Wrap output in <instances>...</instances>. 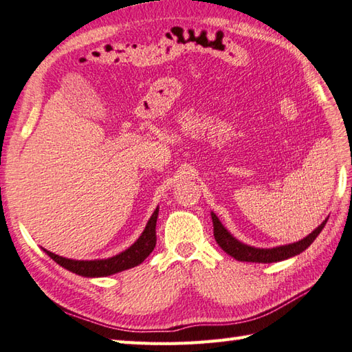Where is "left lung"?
<instances>
[{"label": "left lung", "mask_w": 352, "mask_h": 352, "mask_svg": "<svg viewBox=\"0 0 352 352\" xmlns=\"http://www.w3.org/2000/svg\"><path fill=\"white\" fill-rule=\"evenodd\" d=\"M210 217H212V223H214V236L217 244L220 245L226 253L230 254L232 257H235L236 261L241 262H257V263H272V262H280L289 259V257L296 256L302 253L311 242L316 239V236L319 233L322 232L324 226L327 224V218L325 221H322L321 226L307 235L304 239L294 242V244H287V245H280V247H274V248H256V247H250L247 244H242L241 241H238L236 238H233L230 235V232H228V229L224 228L221 224V221L218 220V217L210 212Z\"/></svg>", "instance_id": "left-lung-1"}]
</instances>
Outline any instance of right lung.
<instances>
[{"instance_id":"right-lung-1","label":"right lung","mask_w":352,"mask_h":352,"mask_svg":"<svg viewBox=\"0 0 352 352\" xmlns=\"http://www.w3.org/2000/svg\"><path fill=\"white\" fill-rule=\"evenodd\" d=\"M158 210L160 208L155 209L151 220L146 224V229L143 230L142 236H140L134 244H132L128 250H124V252L116 254L113 257H108V259L74 261V259H66V257H61L58 254H54L45 248L43 252L48 254L52 261H56L60 267H63L82 277H107V276L116 274V272L134 268L153 252L155 244H156L155 228H156V218H158Z\"/></svg>"}]
</instances>
